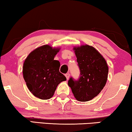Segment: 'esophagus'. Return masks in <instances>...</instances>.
Returning <instances> with one entry per match:
<instances>
[{
  "label": "esophagus",
  "mask_w": 132,
  "mask_h": 132,
  "mask_svg": "<svg viewBox=\"0 0 132 132\" xmlns=\"http://www.w3.org/2000/svg\"><path fill=\"white\" fill-rule=\"evenodd\" d=\"M65 76H66V78H67V80H68V79H69V78L70 74H69V73H67V74H65Z\"/></svg>",
  "instance_id": "34e87169"
}]
</instances>
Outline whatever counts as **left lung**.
Segmentation results:
<instances>
[{"label": "left lung", "mask_w": 132, "mask_h": 132, "mask_svg": "<svg viewBox=\"0 0 132 132\" xmlns=\"http://www.w3.org/2000/svg\"><path fill=\"white\" fill-rule=\"evenodd\" d=\"M80 69L77 80H68L76 99L86 102L97 96L105 85L108 67L104 58L95 48L88 45L74 48Z\"/></svg>", "instance_id": "1"}]
</instances>
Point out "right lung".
Masks as SVG:
<instances>
[{
	"label": "right lung",
	"mask_w": 132,
	"mask_h": 132,
	"mask_svg": "<svg viewBox=\"0 0 132 132\" xmlns=\"http://www.w3.org/2000/svg\"><path fill=\"white\" fill-rule=\"evenodd\" d=\"M59 49L44 45L31 52L23 65V76L30 91L41 99H49L54 96L58 85L66 80L60 72V63L54 57Z\"/></svg>",
	"instance_id": "obj_1"
}]
</instances>
